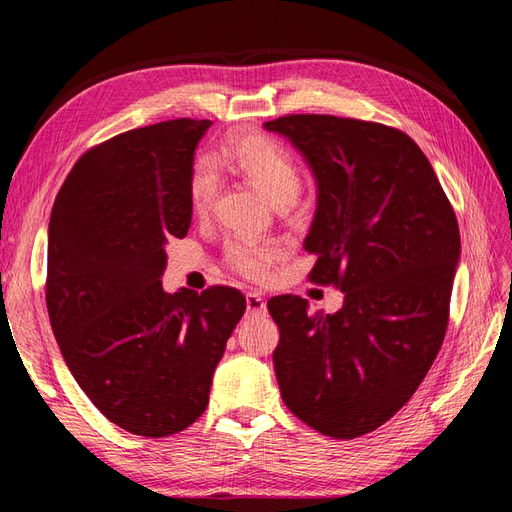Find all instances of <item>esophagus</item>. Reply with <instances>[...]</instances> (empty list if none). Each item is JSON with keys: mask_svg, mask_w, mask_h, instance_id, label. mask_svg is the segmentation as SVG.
Segmentation results:
<instances>
[{"mask_svg": "<svg viewBox=\"0 0 512 512\" xmlns=\"http://www.w3.org/2000/svg\"><path fill=\"white\" fill-rule=\"evenodd\" d=\"M245 305H247V314L250 316H265L267 314V303L256 292L245 294Z\"/></svg>", "mask_w": 512, "mask_h": 512, "instance_id": "34e87169", "label": "esophagus"}]
</instances>
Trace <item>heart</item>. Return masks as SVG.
I'll list each match as a JSON object with an SVG mask.
<instances>
[{
  "mask_svg": "<svg viewBox=\"0 0 512 512\" xmlns=\"http://www.w3.org/2000/svg\"><path fill=\"white\" fill-rule=\"evenodd\" d=\"M243 177L269 200L275 209H286L294 203L301 190V175L297 164L277 145L273 138L258 132L235 134L224 145L215 160ZM220 192V175L209 162H200L194 168L190 181V205L198 218L209 215ZM282 258L277 245L265 243H232L228 247V265L247 280H267L273 265Z\"/></svg>",
  "mask_w": 512,
  "mask_h": 512,
  "instance_id": "1",
  "label": "heart"
}]
</instances>
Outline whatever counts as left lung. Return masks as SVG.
I'll return each instance as SVG.
<instances>
[{"instance_id":"obj_1","label":"left lung","mask_w":512,"mask_h":512,"mask_svg":"<svg viewBox=\"0 0 512 512\" xmlns=\"http://www.w3.org/2000/svg\"><path fill=\"white\" fill-rule=\"evenodd\" d=\"M312 170L316 211L303 247L316 284L344 305L309 314L273 297V365L282 399L337 440L363 436L408 404L442 346L461 256L451 203L425 153L404 132L333 115L267 121Z\"/></svg>"}]
</instances>
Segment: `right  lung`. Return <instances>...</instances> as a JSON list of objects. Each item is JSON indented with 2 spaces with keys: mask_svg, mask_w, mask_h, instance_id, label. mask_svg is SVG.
Returning a JSON list of instances; mask_svg holds the SVG:
<instances>
[{
  "mask_svg": "<svg viewBox=\"0 0 512 512\" xmlns=\"http://www.w3.org/2000/svg\"><path fill=\"white\" fill-rule=\"evenodd\" d=\"M207 119L123 132L76 162L49 222L46 307L74 380L111 423L164 438L209 404L245 312L237 288H162L166 245L188 235Z\"/></svg>",
  "mask_w": 512,
  "mask_h": 512,
  "instance_id": "right-lung-1",
  "label": "right lung"
}]
</instances>
